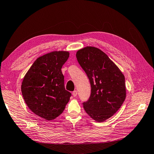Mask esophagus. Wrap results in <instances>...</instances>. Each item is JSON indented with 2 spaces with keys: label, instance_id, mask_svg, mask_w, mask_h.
Returning a JSON list of instances; mask_svg holds the SVG:
<instances>
[{
  "label": "esophagus",
  "instance_id": "esophagus-1",
  "mask_svg": "<svg viewBox=\"0 0 154 154\" xmlns=\"http://www.w3.org/2000/svg\"><path fill=\"white\" fill-rule=\"evenodd\" d=\"M77 94H78V92L76 91H74L72 92V95L74 97H76L77 96Z\"/></svg>",
  "mask_w": 154,
  "mask_h": 154
}]
</instances>
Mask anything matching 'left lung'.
I'll return each mask as SVG.
<instances>
[{
  "instance_id": "obj_1",
  "label": "left lung",
  "mask_w": 154,
  "mask_h": 154,
  "mask_svg": "<svg viewBox=\"0 0 154 154\" xmlns=\"http://www.w3.org/2000/svg\"><path fill=\"white\" fill-rule=\"evenodd\" d=\"M76 58L91 86L89 99L83 103L91 118L103 122L117 112L126 97L125 76L118 67L100 49L87 46Z\"/></svg>"
}]
</instances>
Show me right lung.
Wrapping results in <instances>:
<instances>
[{"mask_svg":"<svg viewBox=\"0 0 154 154\" xmlns=\"http://www.w3.org/2000/svg\"><path fill=\"white\" fill-rule=\"evenodd\" d=\"M68 51H53L37 58L23 79L22 94L36 115L53 120L61 114L71 96L64 87L62 67Z\"/></svg>","mask_w":154,"mask_h":154,"instance_id":"add662e5","label":"right lung"}]
</instances>
